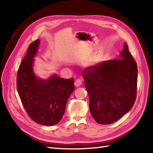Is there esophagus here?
<instances>
[{"label":"esophagus","instance_id":"obj_1","mask_svg":"<svg viewBox=\"0 0 153 153\" xmlns=\"http://www.w3.org/2000/svg\"><path fill=\"white\" fill-rule=\"evenodd\" d=\"M74 84H75V86H76V87H79V86L82 85V80L81 79H77L76 80V82H75Z\"/></svg>","mask_w":153,"mask_h":153}]
</instances>
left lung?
Returning a JSON list of instances; mask_svg holds the SVG:
<instances>
[{
	"mask_svg": "<svg viewBox=\"0 0 153 153\" xmlns=\"http://www.w3.org/2000/svg\"><path fill=\"white\" fill-rule=\"evenodd\" d=\"M82 74L97 123H112L131 109L137 96V66L126 43L120 58L87 68Z\"/></svg>",
	"mask_w": 153,
	"mask_h": 153,
	"instance_id": "8db88e82",
	"label": "left lung"
}]
</instances>
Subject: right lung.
Masks as SVG:
<instances>
[{"mask_svg":"<svg viewBox=\"0 0 153 153\" xmlns=\"http://www.w3.org/2000/svg\"><path fill=\"white\" fill-rule=\"evenodd\" d=\"M39 39L31 43L18 70L16 85L19 98L30 118L44 126H54L60 121L66 102L74 89L73 78H60L53 75L49 79H38L32 64Z\"/></svg>","mask_w":153,"mask_h":153,"instance_id":"1","label":"right lung"}]
</instances>
